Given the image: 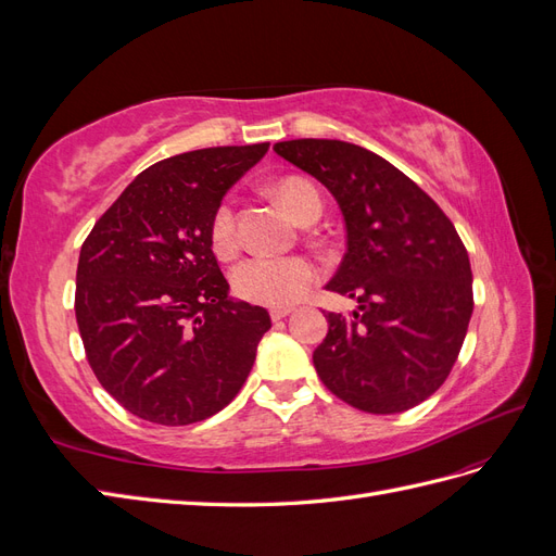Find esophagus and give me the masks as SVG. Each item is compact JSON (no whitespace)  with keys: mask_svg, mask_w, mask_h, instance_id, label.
Returning <instances> with one entry per match:
<instances>
[{"mask_svg":"<svg viewBox=\"0 0 556 556\" xmlns=\"http://www.w3.org/2000/svg\"><path fill=\"white\" fill-rule=\"evenodd\" d=\"M290 313H292L290 308H274L271 311V319H274V323H280V319H285Z\"/></svg>","mask_w":556,"mask_h":556,"instance_id":"esophagus-1","label":"esophagus"}]
</instances>
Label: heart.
<instances>
[{"mask_svg": "<svg viewBox=\"0 0 556 556\" xmlns=\"http://www.w3.org/2000/svg\"><path fill=\"white\" fill-rule=\"evenodd\" d=\"M271 194L296 223H308L319 215V194L301 176H285L271 182ZM211 245L217 257H231L239 248L237 215L229 201H223L211 217ZM319 280V266L308 257H252L231 274V288L248 304L266 308H290Z\"/></svg>", "mask_w": 556, "mask_h": 556, "instance_id": "heart-1", "label": "heart"}]
</instances>
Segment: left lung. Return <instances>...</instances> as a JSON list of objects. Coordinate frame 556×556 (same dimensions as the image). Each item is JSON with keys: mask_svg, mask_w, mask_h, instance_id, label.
I'll use <instances>...</instances> for the list:
<instances>
[{"mask_svg": "<svg viewBox=\"0 0 556 556\" xmlns=\"http://www.w3.org/2000/svg\"><path fill=\"white\" fill-rule=\"evenodd\" d=\"M276 153L339 201L348 250L327 290L359 311L327 313L313 352L319 380L352 408L410 410L447 380L473 313V274L457 229L417 185L362 146L296 139Z\"/></svg>", "mask_w": 556, "mask_h": 556, "instance_id": "1", "label": "left lung"}]
</instances>
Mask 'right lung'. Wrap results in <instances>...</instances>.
Instances as JSON below:
<instances>
[{
	"label": "right lung",
	"instance_id": "obj_1",
	"mask_svg": "<svg viewBox=\"0 0 556 556\" xmlns=\"http://www.w3.org/2000/svg\"><path fill=\"white\" fill-rule=\"evenodd\" d=\"M268 143L192 150L148 166L83 241L76 323L97 380L125 410L182 427L239 394L266 308L231 301L211 217Z\"/></svg>",
	"mask_w": 556,
	"mask_h": 556
}]
</instances>
